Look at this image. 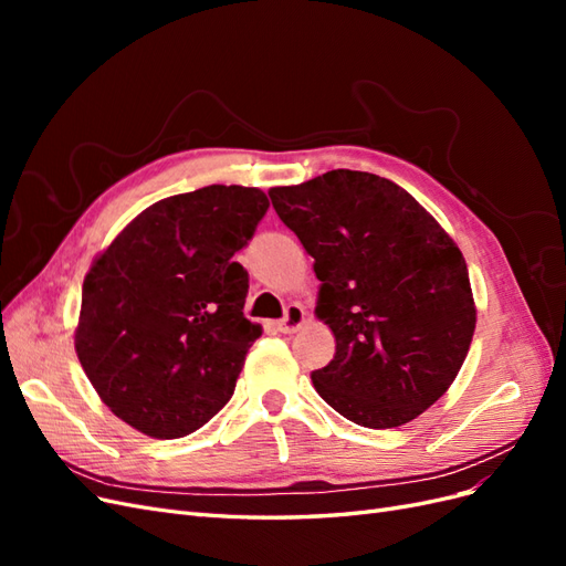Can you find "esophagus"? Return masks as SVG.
<instances>
[{
    "label": "esophagus",
    "mask_w": 566,
    "mask_h": 566,
    "mask_svg": "<svg viewBox=\"0 0 566 566\" xmlns=\"http://www.w3.org/2000/svg\"><path fill=\"white\" fill-rule=\"evenodd\" d=\"M304 321H306L304 306L297 304V302H293V304H287L285 316L279 321V331L285 333V335H293V333H297V331L302 328Z\"/></svg>",
    "instance_id": "esophagus-1"
}]
</instances>
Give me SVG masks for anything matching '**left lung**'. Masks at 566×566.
<instances>
[{"mask_svg":"<svg viewBox=\"0 0 566 566\" xmlns=\"http://www.w3.org/2000/svg\"><path fill=\"white\" fill-rule=\"evenodd\" d=\"M273 210L314 256L316 316L335 335L333 361L312 373L347 420L389 430L451 387L474 335L465 256L401 186L333 169L269 191Z\"/></svg>","mask_w":566,"mask_h":566,"instance_id":"8db88e82","label":"left lung"}]
</instances>
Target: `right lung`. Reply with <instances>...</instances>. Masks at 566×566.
<instances>
[{"instance_id": "1", "label": "right lung", "mask_w": 566, "mask_h": 566, "mask_svg": "<svg viewBox=\"0 0 566 566\" xmlns=\"http://www.w3.org/2000/svg\"><path fill=\"white\" fill-rule=\"evenodd\" d=\"M266 210L260 188L205 186L153 202L92 262L75 352L134 430L179 439L231 399L262 335L243 316L248 271L233 254Z\"/></svg>"}]
</instances>
